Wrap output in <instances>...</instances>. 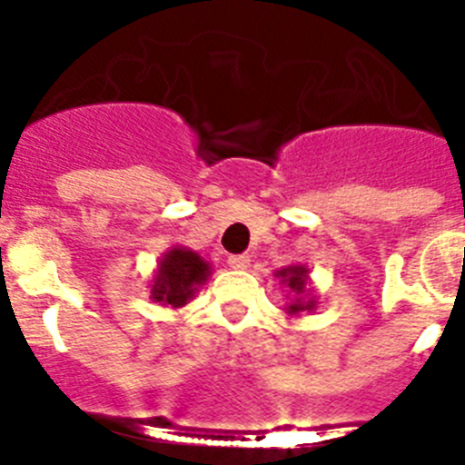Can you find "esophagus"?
Masks as SVG:
<instances>
[{
	"mask_svg": "<svg viewBox=\"0 0 465 465\" xmlns=\"http://www.w3.org/2000/svg\"><path fill=\"white\" fill-rule=\"evenodd\" d=\"M249 262H252V258L246 256V253H235V256H228V265L232 270H246L249 268Z\"/></svg>",
	"mask_w": 465,
	"mask_h": 465,
	"instance_id": "esophagus-1",
	"label": "esophagus"
}]
</instances>
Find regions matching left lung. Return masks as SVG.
Masks as SVG:
<instances>
[{"mask_svg":"<svg viewBox=\"0 0 465 465\" xmlns=\"http://www.w3.org/2000/svg\"><path fill=\"white\" fill-rule=\"evenodd\" d=\"M307 268L305 265H289V268L277 270V277L282 283H286V289L293 293V300L289 302L286 312L289 314H300V312H312L316 307V300L310 295V283H307Z\"/></svg>","mask_w":465,"mask_h":465,"instance_id":"8db88e82","label":"left lung"}]
</instances>
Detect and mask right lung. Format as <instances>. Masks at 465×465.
Wrapping results in <instances>:
<instances>
[{
	"mask_svg": "<svg viewBox=\"0 0 465 465\" xmlns=\"http://www.w3.org/2000/svg\"><path fill=\"white\" fill-rule=\"evenodd\" d=\"M212 274L209 262L195 252L174 246L160 258L151 283V298L170 307H183L195 295L197 286H203Z\"/></svg>",
	"mask_w": 465,
	"mask_h": 465,
	"instance_id": "obj_1",
	"label": "right lung"
}]
</instances>
